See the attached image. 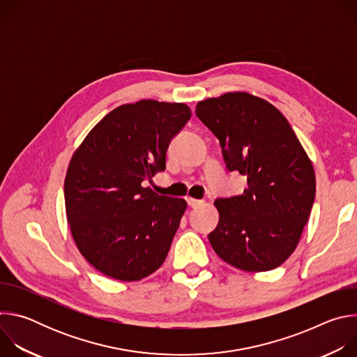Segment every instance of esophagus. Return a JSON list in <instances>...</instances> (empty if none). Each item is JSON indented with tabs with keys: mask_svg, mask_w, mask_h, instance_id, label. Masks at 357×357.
Instances as JSON below:
<instances>
[{
	"mask_svg": "<svg viewBox=\"0 0 357 357\" xmlns=\"http://www.w3.org/2000/svg\"><path fill=\"white\" fill-rule=\"evenodd\" d=\"M186 202H188V205H189L190 208H197V206H200L202 203H203V200L193 199V197H186Z\"/></svg>",
	"mask_w": 357,
	"mask_h": 357,
	"instance_id": "esophagus-1",
	"label": "esophagus"
}]
</instances>
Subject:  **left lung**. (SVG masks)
Segmentation results:
<instances>
[{
	"label": "left lung",
	"mask_w": 357,
	"mask_h": 357,
	"mask_svg": "<svg viewBox=\"0 0 357 357\" xmlns=\"http://www.w3.org/2000/svg\"><path fill=\"white\" fill-rule=\"evenodd\" d=\"M196 116L219 139L226 168L248 183L243 195L215 200L213 250L244 271L277 268L296 248L315 200L307 152L273 105L247 93L199 101Z\"/></svg>",
	"instance_id": "obj_1"
}]
</instances>
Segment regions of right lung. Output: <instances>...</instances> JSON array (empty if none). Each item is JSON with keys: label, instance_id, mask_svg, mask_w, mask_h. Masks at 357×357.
<instances>
[{"label": "right lung", "instance_id": "obj_1", "mask_svg": "<svg viewBox=\"0 0 357 357\" xmlns=\"http://www.w3.org/2000/svg\"><path fill=\"white\" fill-rule=\"evenodd\" d=\"M189 119L182 103L124 105L73 154L65 179L68 222L82 256L105 275L138 281L165 261L186 202L141 183L165 171L169 142Z\"/></svg>", "mask_w": 357, "mask_h": 357}]
</instances>
